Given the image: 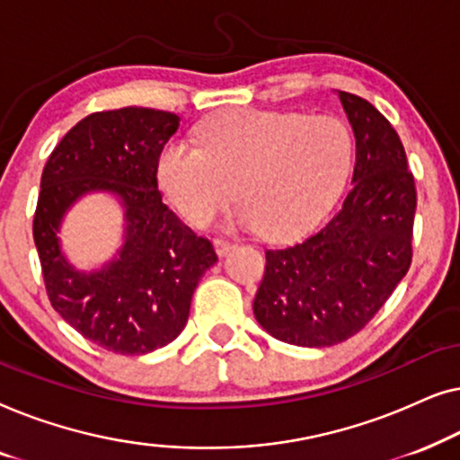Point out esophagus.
Returning a JSON list of instances; mask_svg holds the SVG:
<instances>
[{
    "mask_svg": "<svg viewBox=\"0 0 460 460\" xmlns=\"http://www.w3.org/2000/svg\"><path fill=\"white\" fill-rule=\"evenodd\" d=\"M213 247H216V253L219 257H224L232 247H234V243L226 241V238H216V241H213Z\"/></svg>",
    "mask_w": 460,
    "mask_h": 460,
    "instance_id": "34e87169",
    "label": "esophagus"
}]
</instances>
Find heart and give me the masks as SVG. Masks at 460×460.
Returning <instances> with one entry per match:
<instances>
[{"instance_id": "obj_1", "label": "heart", "mask_w": 460, "mask_h": 460, "mask_svg": "<svg viewBox=\"0 0 460 460\" xmlns=\"http://www.w3.org/2000/svg\"><path fill=\"white\" fill-rule=\"evenodd\" d=\"M197 144L167 142L156 161L173 209L205 228L236 192V222L270 238H291L318 222L351 163L349 131L331 115L232 109L200 125Z\"/></svg>"}]
</instances>
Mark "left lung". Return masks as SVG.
<instances>
[{
    "label": "left lung",
    "mask_w": 460,
    "mask_h": 460,
    "mask_svg": "<svg viewBox=\"0 0 460 460\" xmlns=\"http://www.w3.org/2000/svg\"><path fill=\"white\" fill-rule=\"evenodd\" d=\"M356 136L349 192L323 228L266 249L253 314L270 335L304 348L354 337L412 263L417 186L392 123L368 100L337 92Z\"/></svg>",
    "instance_id": "1"
}]
</instances>
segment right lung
<instances>
[{"label":"right lung","mask_w":460,"mask_h":460,"mask_svg":"<svg viewBox=\"0 0 460 460\" xmlns=\"http://www.w3.org/2000/svg\"><path fill=\"white\" fill-rule=\"evenodd\" d=\"M178 125L173 112L142 106L92 112L62 137L41 173L33 238L49 304L79 335L115 354L172 343L200 276L217 261L213 244L161 199L156 161ZM92 190L124 200L128 241L111 267L81 275L61 257L55 230L67 205Z\"/></svg>","instance_id":"right-lung-1"}]
</instances>
